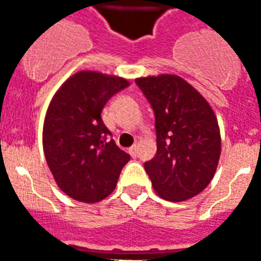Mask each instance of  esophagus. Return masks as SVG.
<instances>
[{
  "label": "esophagus",
  "instance_id": "1",
  "mask_svg": "<svg viewBox=\"0 0 261 261\" xmlns=\"http://www.w3.org/2000/svg\"><path fill=\"white\" fill-rule=\"evenodd\" d=\"M128 153H130L131 157H137V146H131L130 149H128Z\"/></svg>",
  "mask_w": 261,
  "mask_h": 261
}]
</instances>
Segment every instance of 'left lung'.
I'll return each instance as SVG.
<instances>
[{
  "mask_svg": "<svg viewBox=\"0 0 261 261\" xmlns=\"http://www.w3.org/2000/svg\"><path fill=\"white\" fill-rule=\"evenodd\" d=\"M155 120L157 153L145 163L161 198L182 202L202 192L214 177L221 134L214 112L202 94L173 74L137 79Z\"/></svg>",
  "mask_w": 261,
  "mask_h": 261,
  "instance_id": "left-lung-1",
  "label": "left lung"
}]
</instances>
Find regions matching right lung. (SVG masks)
Here are the masks:
<instances>
[{
  "instance_id": "right-lung-1",
  "label": "right lung",
  "mask_w": 261,
  "mask_h": 261,
  "mask_svg": "<svg viewBox=\"0 0 261 261\" xmlns=\"http://www.w3.org/2000/svg\"><path fill=\"white\" fill-rule=\"evenodd\" d=\"M128 85L120 77L79 71L54 94L43 126V149L55 181L67 196L94 203L115 190L130 154L111 139L101 111Z\"/></svg>"
}]
</instances>
